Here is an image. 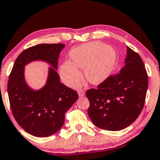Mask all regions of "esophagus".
Wrapping results in <instances>:
<instances>
[{
  "label": "esophagus",
  "instance_id": "esophagus-1",
  "mask_svg": "<svg viewBox=\"0 0 160 160\" xmlns=\"http://www.w3.org/2000/svg\"><path fill=\"white\" fill-rule=\"evenodd\" d=\"M78 96H79V97H83V96H84L85 92L83 90H78Z\"/></svg>",
  "mask_w": 160,
  "mask_h": 160
}]
</instances>
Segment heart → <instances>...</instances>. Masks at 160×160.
I'll return each instance as SVG.
<instances>
[{"mask_svg": "<svg viewBox=\"0 0 160 160\" xmlns=\"http://www.w3.org/2000/svg\"><path fill=\"white\" fill-rule=\"evenodd\" d=\"M71 62L66 61L60 67L62 79L67 85L75 87L82 80L84 70L86 79L92 84H98L111 74L117 60L116 51L109 45L93 41L72 49L69 53Z\"/></svg>", "mask_w": 160, "mask_h": 160, "instance_id": "1", "label": "heart"}]
</instances>
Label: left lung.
<instances>
[{"mask_svg":"<svg viewBox=\"0 0 160 160\" xmlns=\"http://www.w3.org/2000/svg\"><path fill=\"white\" fill-rule=\"evenodd\" d=\"M124 66L86 91L90 102L88 116L94 125L108 131L124 129L135 121L143 108L148 77L138 53L127 46Z\"/></svg>","mask_w":160,"mask_h":160,"instance_id":"8db88e82","label":"left lung"}]
</instances>
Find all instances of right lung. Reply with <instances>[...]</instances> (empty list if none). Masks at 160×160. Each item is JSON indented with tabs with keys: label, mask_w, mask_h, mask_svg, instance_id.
I'll return each instance as SVG.
<instances>
[{
	"label": "right lung",
	"mask_w": 160,
	"mask_h": 160,
	"mask_svg": "<svg viewBox=\"0 0 160 160\" xmlns=\"http://www.w3.org/2000/svg\"><path fill=\"white\" fill-rule=\"evenodd\" d=\"M65 45L38 44L20 53L8 82L11 110L18 124L31 135L47 137L62 127L66 112L77 101V91L60 83L58 58ZM41 60L51 64L46 84L39 90L30 88L24 78V67Z\"/></svg>",
	"instance_id": "right-lung-1"
}]
</instances>
